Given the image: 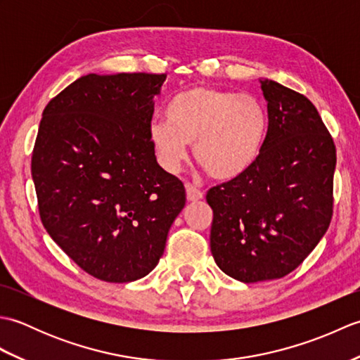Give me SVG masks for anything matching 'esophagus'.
I'll return each mask as SVG.
<instances>
[{"instance_id":"obj_1","label":"esophagus","mask_w":360,"mask_h":360,"mask_svg":"<svg viewBox=\"0 0 360 360\" xmlns=\"http://www.w3.org/2000/svg\"><path fill=\"white\" fill-rule=\"evenodd\" d=\"M186 192H187V200L188 201H200L202 198V192L200 188H196L192 184H187L186 186Z\"/></svg>"}]
</instances>
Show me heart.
Instances as JSON below:
<instances>
[{
  "label": "heart",
  "instance_id": "b5f03b06",
  "mask_svg": "<svg viewBox=\"0 0 360 360\" xmlns=\"http://www.w3.org/2000/svg\"><path fill=\"white\" fill-rule=\"evenodd\" d=\"M167 119H153L148 137L159 164L178 172L187 143L205 173L219 181L246 173L259 159L269 114L259 98L207 85L190 86L167 105Z\"/></svg>",
  "mask_w": 360,
  "mask_h": 360
}]
</instances>
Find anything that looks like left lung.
Segmentation results:
<instances>
[{"label": "left lung", "instance_id": "8db88e82", "mask_svg": "<svg viewBox=\"0 0 360 360\" xmlns=\"http://www.w3.org/2000/svg\"><path fill=\"white\" fill-rule=\"evenodd\" d=\"M262 82L269 131L246 173L212 187L210 250L243 283L281 278L303 263L330 227L335 145L309 98Z\"/></svg>", "mask_w": 360, "mask_h": 360}]
</instances>
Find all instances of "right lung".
<instances>
[{
	"label": "right lung",
	"instance_id": "obj_1",
	"mask_svg": "<svg viewBox=\"0 0 360 360\" xmlns=\"http://www.w3.org/2000/svg\"><path fill=\"white\" fill-rule=\"evenodd\" d=\"M167 74H88L46 105L32 179L46 232L93 277L155 269L184 184L158 164L148 127Z\"/></svg>",
	"mask_w": 360,
	"mask_h": 360
}]
</instances>
